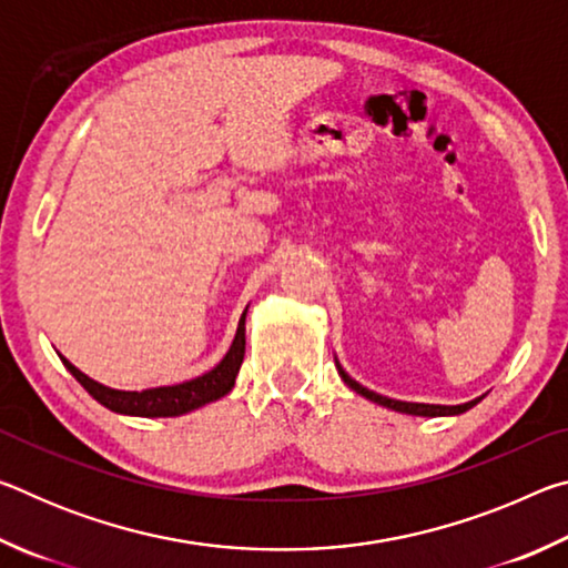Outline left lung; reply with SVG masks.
Instances as JSON below:
<instances>
[{"label": "left lung", "instance_id": "1", "mask_svg": "<svg viewBox=\"0 0 568 568\" xmlns=\"http://www.w3.org/2000/svg\"><path fill=\"white\" fill-rule=\"evenodd\" d=\"M338 365V373H341V378L345 381V386H351L355 393H361V396H365L368 400H373V403H378V406H386V408H390V410H398V413H408V416H458V413H466L468 408H474L476 403L480 400V398H476V400H468V403H464V406H434V403H406V400H393V398H386V396H378V393H373V390H368V388H363L361 383H355L348 373H345L343 368H341V363H335Z\"/></svg>", "mask_w": 568, "mask_h": 568}]
</instances>
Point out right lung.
I'll return each mask as SVG.
<instances>
[{"mask_svg": "<svg viewBox=\"0 0 568 568\" xmlns=\"http://www.w3.org/2000/svg\"><path fill=\"white\" fill-rule=\"evenodd\" d=\"M245 355V313L240 318L235 341L230 345V351L223 361H220L213 371H207L205 376L192 378L178 386H162V388H148V390H114L102 386V383L84 376L82 371H77L74 365L60 355L64 368L82 383V388L90 393L94 400H100L104 408L114 413H124V416H145V418H168V416H182L205 403H213L217 398L227 396L235 386V376L243 365Z\"/></svg>", "mask_w": 568, "mask_h": 568, "instance_id": "add662e5", "label": "right lung"}]
</instances>
